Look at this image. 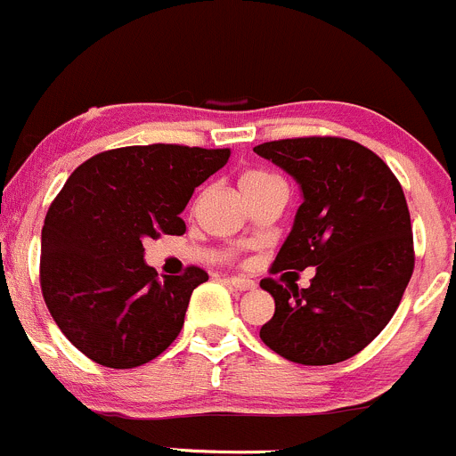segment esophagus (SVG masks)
Listing matches in <instances>:
<instances>
[{
	"instance_id": "obj_1",
	"label": "esophagus",
	"mask_w": 456,
	"mask_h": 456,
	"mask_svg": "<svg viewBox=\"0 0 456 456\" xmlns=\"http://www.w3.org/2000/svg\"><path fill=\"white\" fill-rule=\"evenodd\" d=\"M228 283L232 288H237V290H255L256 288V283L246 277H228Z\"/></svg>"
}]
</instances>
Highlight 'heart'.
<instances>
[{
	"label": "heart",
	"mask_w": 456,
	"mask_h": 456,
	"mask_svg": "<svg viewBox=\"0 0 456 456\" xmlns=\"http://www.w3.org/2000/svg\"><path fill=\"white\" fill-rule=\"evenodd\" d=\"M273 179H277V177L264 173V170H250V173L241 175V179H239V188H241V192L243 191H252V188L264 186V183L273 182Z\"/></svg>",
	"instance_id": "b5f03b06"
}]
</instances>
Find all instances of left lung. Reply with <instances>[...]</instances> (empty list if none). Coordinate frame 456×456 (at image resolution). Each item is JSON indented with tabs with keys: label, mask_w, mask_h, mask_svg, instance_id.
<instances>
[{
	"label": "left lung",
	"mask_w": 456,
	"mask_h": 456,
	"mask_svg": "<svg viewBox=\"0 0 456 456\" xmlns=\"http://www.w3.org/2000/svg\"><path fill=\"white\" fill-rule=\"evenodd\" d=\"M255 152L295 177L304 195L273 273L314 265L308 288L261 279L274 297L261 341L304 366L346 362L387 326L412 277V226L399 179L381 157L344 137L279 139Z\"/></svg>",
	"instance_id": "8db88e82"
}]
</instances>
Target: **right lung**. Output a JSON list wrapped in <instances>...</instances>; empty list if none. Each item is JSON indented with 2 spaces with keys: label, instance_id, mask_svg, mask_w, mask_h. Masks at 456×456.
<instances>
[{
  "label": "right lung",
  "instance_id": "right-lung-1",
  "mask_svg": "<svg viewBox=\"0 0 456 456\" xmlns=\"http://www.w3.org/2000/svg\"><path fill=\"white\" fill-rule=\"evenodd\" d=\"M228 157V148L177 143L115 148L84 161L55 197L42 228V295L66 339L94 363L137 368L177 339L208 273L191 265L157 277L143 239L186 232L179 213Z\"/></svg>",
  "mask_w": 456,
  "mask_h": 456
}]
</instances>
